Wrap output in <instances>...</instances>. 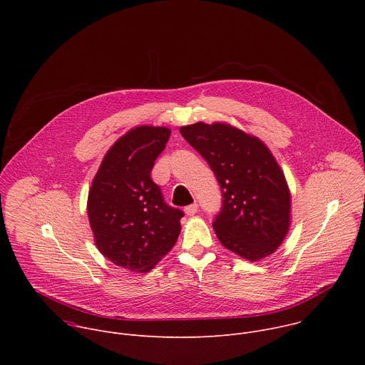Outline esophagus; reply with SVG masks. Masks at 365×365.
I'll use <instances>...</instances> for the list:
<instances>
[{
    "label": "esophagus",
    "instance_id": "1",
    "mask_svg": "<svg viewBox=\"0 0 365 365\" xmlns=\"http://www.w3.org/2000/svg\"><path fill=\"white\" fill-rule=\"evenodd\" d=\"M185 212H186V215H189V217L195 215V214L197 212V203H192V205L186 206V207H185Z\"/></svg>",
    "mask_w": 365,
    "mask_h": 365
}]
</instances>
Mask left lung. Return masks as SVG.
Masks as SVG:
<instances>
[{"instance_id": "8db88e82", "label": "left lung", "mask_w": 365, "mask_h": 365, "mask_svg": "<svg viewBox=\"0 0 365 365\" xmlns=\"http://www.w3.org/2000/svg\"><path fill=\"white\" fill-rule=\"evenodd\" d=\"M180 134L222 189V210L212 224L220 242L252 263L272 255L289 232L292 196L269 147L227 123L199 121L180 127Z\"/></svg>"}]
</instances>
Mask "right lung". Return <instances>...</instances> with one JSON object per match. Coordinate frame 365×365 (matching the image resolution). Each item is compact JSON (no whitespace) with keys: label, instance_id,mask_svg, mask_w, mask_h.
Listing matches in <instances>:
<instances>
[{"label":"right lung","instance_id":"add662e5","mask_svg":"<svg viewBox=\"0 0 365 365\" xmlns=\"http://www.w3.org/2000/svg\"><path fill=\"white\" fill-rule=\"evenodd\" d=\"M170 128L138 125L103 155L88 193V218L99 252L115 266L150 272L172 250L183 212L165 203L151 169Z\"/></svg>","mask_w":365,"mask_h":365}]
</instances>
